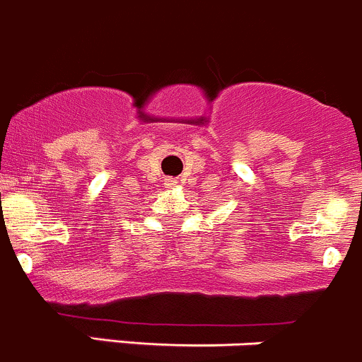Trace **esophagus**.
Wrapping results in <instances>:
<instances>
[{"label":"esophagus","mask_w":362,"mask_h":362,"mask_svg":"<svg viewBox=\"0 0 362 362\" xmlns=\"http://www.w3.org/2000/svg\"><path fill=\"white\" fill-rule=\"evenodd\" d=\"M176 185H177V180H174V177H167V180H165L167 188H174Z\"/></svg>","instance_id":"esophagus-1"}]
</instances>
